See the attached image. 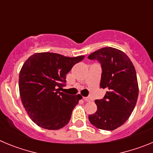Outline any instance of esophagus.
<instances>
[{"label": "esophagus", "instance_id": "1", "mask_svg": "<svg viewBox=\"0 0 153 153\" xmlns=\"http://www.w3.org/2000/svg\"><path fill=\"white\" fill-rule=\"evenodd\" d=\"M83 99L85 101H86V102H90V101H91V98H90V97H83Z\"/></svg>", "mask_w": 153, "mask_h": 153}]
</instances>
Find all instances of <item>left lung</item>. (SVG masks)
Segmentation results:
<instances>
[{"mask_svg":"<svg viewBox=\"0 0 153 153\" xmlns=\"http://www.w3.org/2000/svg\"><path fill=\"white\" fill-rule=\"evenodd\" d=\"M88 58L101 63L100 88L108 90L103 99L95 100L97 110L89 120L98 129L114 130L129 119L137 102L136 70L125 53L113 47L101 48Z\"/></svg>","mask_w":153,"mask_h":153,"instance_id":"1","label":"left lung"}]
</instances>
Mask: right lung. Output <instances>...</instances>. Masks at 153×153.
<instances>
[{
    "instance_id": "add662e5",
    "label": "right lung",
    "mask_w": 153,
    "mask_h": 153,
    "mask_svg": "<svg viewBox=\"0 0 153 153\" xmlns=\"http://www.w3.org/2000/svg\"><path fill=\"white\" fill-rule=\"evenodd\" d=\"M84 56L67 57L55 53H36L23 65L19 74L21 102L38 126L59 129L67 125L73 109L82 98L60 92L66 75Z\"/></svg>"
}]
</instances>
